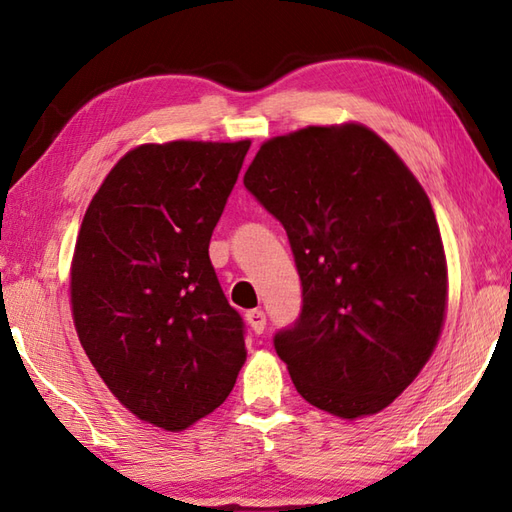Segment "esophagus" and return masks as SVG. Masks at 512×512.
<instances>
[{
    "label": "esophagus",
    "instance_id": "34e87169",
    "mask_svg": "<svg viewBox=\"0 0 512 512\" xmlns=\"http://www.w3.org/2000/svg\"><path fill=\"white\" fill-rule=\"evenodd\" d=\"M246 323L255 334H262L266 328V312L264 310H248L246 312Z\"/></svg>",
    "mask_w": 512,
    "mask_h": 512
}]
</instances>
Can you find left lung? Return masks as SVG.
<instances>
[{
	"label": "left lung",
	"mask_w": 512,
	"mask_h": 512,
	"mask_svg": "<svg viewBox=\"0 0 512 512\" xmlns=\"http://www.w3.org/2000/svg\"><path fill=\"white\" fill-rule=\"evenodd\" d=\"M244 187L284 224L303 306L275 350L310 405L361 418L391 405L429 361L447 310V257L427 193L356 123L259 147Z\"/></svg>",
	"instance_id": "left-lung-1"
}]
</instances>
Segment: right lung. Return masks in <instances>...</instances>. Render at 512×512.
Returning a JSON list of instances; mask_svg holds the SVG:
<instances>
[{"instance_id": "1", "label": "right lung", "mask_w": 512, "mask_h": 512, "mask_svg": "<svg viewBox=\"0 0 512 512\" xmlns=\"http://www.w3.org/2000/svg\"><path fill=\"white\" fill-rule=\"evenodd\" d=\"M250 140L140 145L107 173L76 237L70 301L94 369L136 418L182 431L231 394L244 321L209 242Z\"/></svg>"}]
</instances>
